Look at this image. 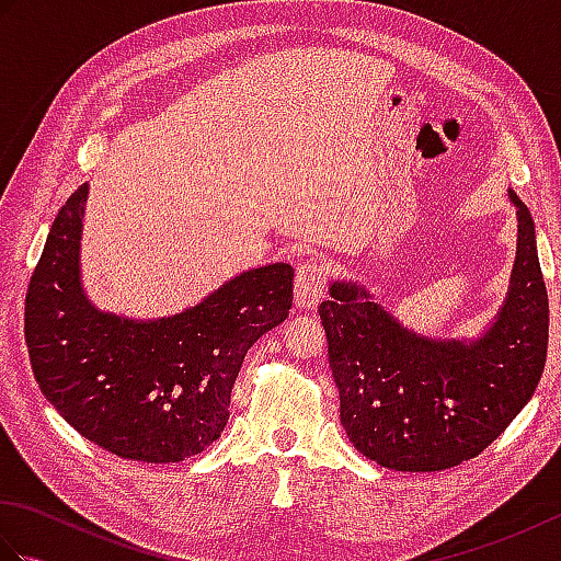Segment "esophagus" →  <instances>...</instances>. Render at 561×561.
<instances>
[{
  "label": "esophagus",
  "instance_id": "obj_1",
  "mask_svg": "<svg viewBox=\"0 0 561 561\" xmlns=\"http://www.w3.org/2000/svg\"><path fill=\"white\" fill-rule=\"evenodd\" d=\"M325 291V270L318 262H306L296 270L294 304L296 308H313Z\"/></svg>",
  "mask_w": 561,
  "mask_h": 561
}]
</instances>
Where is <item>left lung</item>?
Masks as SVG:
<instances>
[{
  "label": "left lung",
  "mask_w": 561,
  "mask_h": 561,
  "mask_svg": "<svg viewBox=\"0 0 561 561\" xmlns=\"http://www.w3.org/2000/svg\"><path fill=\"white\" fill-rule=\"evenodd\" d=\"M518 238L508 291L478 337L402 325L362 282L332 279L318 313L340 388V422L380 468L438 472L492 444L526 408L545 368L550 306L535 221L508 190Z\"/></svg>",
  "instance_id": "left-lung-1"
}]
</instances>
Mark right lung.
Listing matches in <instances>:
<instances>
[{"mask_svg":"<svg viewBox=\"0 0 561 561\" xmlns=\"http://www.w3.org/2000/svg\"><path fill=\"white\" fill-rule=\"evenodd\" d=\"M87 199L83 183L59 209L28 284L35 380L91 444L127 460L181 462L221 436L248 350L289 316L294 270H245L173 316L103 311L81 282Z\"/></svg>","mask_w":561,"mask_h":561,"instance_id":"right-lung-1","label":"right lung"}]
</instances>
